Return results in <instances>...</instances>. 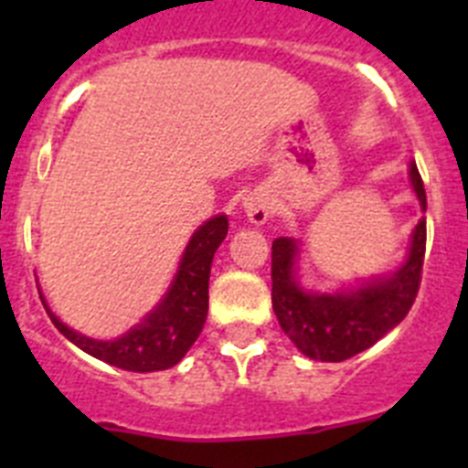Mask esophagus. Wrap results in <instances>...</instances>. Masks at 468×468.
I'll list each match as a JSON object with an SVG mask.
<instances>
[{
	"instance_id": "esophagus-1",
	"label": "esophagus",
	"mask_w": 468,
	"mask_h": 468,
	"mask_svg": "<svg viewBox=\"0 0 468 468\" xmlns=\"http://www.w3.org/2000/svg\"><path fill=\"white\" fill-rule=\"evenodd\" d=\"M243 213L253 225H264L271 218V198L264 192H250L243 198Z\"/></svg>"
}]
</instances>
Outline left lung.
<instances>
[{"label":"left lung","mask_w":468,"mask_h":468,"mask_svg":"<svg viewBox=\"0 0 468 468\" xmlns=\"http://www.w3.org/2000/svg\"><path fill=\"white\" fill-rule=\"evenodd\" d=\"M408 177L420 208L427 210V192L415 161ZM424 248L427 220L421 218L412 229L410 248L399 270L373 276L354 288L318 292L307 291L297 281V239L279 237L271 243V304L281 330L314 361L340 363L370 349L410 312L420 291Z\"/></svg>","instance_id":"left-lung-1"}]
</instances>
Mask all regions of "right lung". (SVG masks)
<instances>
[{"mask_svg":"<svg viewBox=\"0 0 468 468\" xmlns=\"http://www.w3.org/2000/svg\"><path fill=\"white\" fill-rule=\"evenodd\" d=\"M227 227H229L227 215H215L194 231L177 264L176 276L164 297L156 302V307L144 314L140 324L114 340H93L89 335L77 333L68 324H63L48 309V304H44L53 325L72 345L98 361L131 370V373L168 370L183 361L204 328L206 314H208L210 264H213L215 250L225 241ZM41 302H44V295H41Z\"/></svg>","mask_w":468,"mask_h":468,"instance_id":"right-lung-1","label":"right lung"}]
</instances>
